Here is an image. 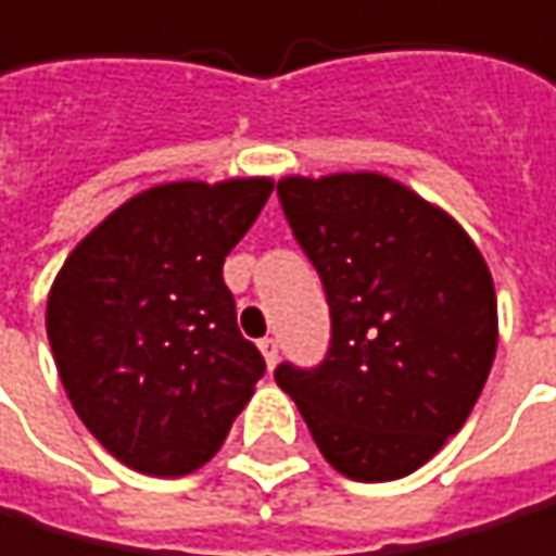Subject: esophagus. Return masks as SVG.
<instances>
[{"mask_svg":"<svg viewBox=\"0 0 556 556\" xmlns=\"http://www.w3.org/2000/svg\"><path fill=\"white\" fill-rule=\"evenodd\" d=\"M257 346H261V353H264V363H268V367H275V363H278V339L264 336Z\"/></svg>","mask_w":556,"mask_h":556,"instance_id":"1","label":"esophagus"}]
</instances>
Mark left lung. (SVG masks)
Here are the masks:
<instances>
[{
	"label": "left lung",
	"instance_id": "obj_1",
	"mask_svg": "<svg viewBox=\"0 0 556 556\" xmlns=\"http://www.w3.org/2000/svg\"><path fill=\"white\" fill-rule=\"evenodd\" d=\"M285 220L319 271L329 350L278 363L332 469L410 476L472 414L496 356V288L448 213L377 173L278 182Z\"/></svg>",
	"mask_w": 556,
	"mask_h": 556
}]
</instances>
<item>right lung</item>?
<instances>
[{"label":"right lung","instance_id":"right-lung-1","mask_svg":"<svg viewBox=\"0 0 556 556\" xmlns=\"http://www.w3.org/2000/svg\"><path fill=\"white\" fill-rule=\"evenodd\" d=\"M271 186H152L87 233L50 288L47 336L63 390L135 472L200 469L264 377V356L237 329L224 261Z\"/></svg>","mask_w":556,"mask_h":556}]
</instances>
